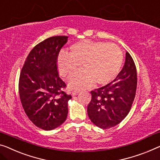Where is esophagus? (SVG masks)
Instances as JSON below:
<instances>
[{"instance_id":"esophagus-1","label":"esophagus","mask_w":160,"mask_h":160,"mask_svg":"<svg viewBox=\"0 0 160 160\" xmlns=\"http://www.w3.org/2000/svg\"><path fill=\"white\" fill-rule=\"evenodd\" d=\"M79 92H80L79 90H73V91L72 92V95L73 96H74V95H77Z\"/></svg>"}]
</instances>
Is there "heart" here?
<instances>
[{"label": "heart", "instance_id": "obj_1", "mask_svg": "<svg viewBox=\"0 0 160 160\" xmlns=\"http://www.w3.org/2000/svg\"><path fill=\"white\" fill-rule=\"evenodd\" d=\"M123 53L116 44L82 40L71 45L70 53L61 52L57 57V68L64 78H70L80 69L82 72L69 80L73 88H88L110 84L120 72Z\"/></svg>", "mask_w": 160, "mask_h": 160}]
</instances>
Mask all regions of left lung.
Here are the masks:
<instances>
[{"mask_svg": "<svg viewBox=\"0 0 160 160\" xmlns=\"http://www.w3.org/2000/svg\"><path fill=\"white\" fill-rule=\"evenodd\" d=\"M137 86V68L126 52L125 64L116 79L90 92L92 98L88 106V114L92 122L103 129L121 123L132 108Z\"/></svg>", "mask_w": 160, "mask_h": 160, "instance_id": "1", "label": "left lung"}]
</instances>
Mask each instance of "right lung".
Here are the masks:
<instances>
[{"label": "right lung", "instance_id": "obj_1", "mask_svg": "<svg viewBox=\"0 0 160 160\" xmlns=\"http://www.w3.org/2000/svg\"><path fill=\"white\" fill-rule=\"evenodd\" d=\"M67 36L47 38L32 49L21 69L18 92L23 108L30 121L43 130H52L65 122L68 102L72 98L59 78L57 57Z\"/></svg>", "mask_w": 160, "mask_h": 160}]
</instances>
